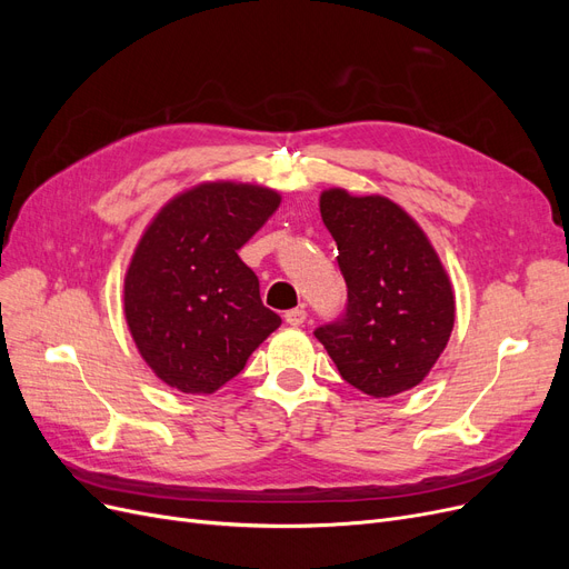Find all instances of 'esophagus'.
I'll use <instances>...</instances> for the list:
<instances>
[{"label": "esophagus", "mask_w": 569, "mask_h": 569, "mask_svg": "<svg viewBox=\"0 0 569 569\" xmlns=\"http://www.w3.org/2000/svg\"><path fill=\"white\" fill-rule=\"evenodd\" d=\"M303 320H306V308L303 306L301 308H291V311L284 313V322L291 325V327L303 325Z\"/></svg>", "instance_id": "1"}]
</instances>
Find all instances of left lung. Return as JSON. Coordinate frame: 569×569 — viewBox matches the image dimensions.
Instances as JSON below:
<instances>
[{
	"label": "left lung",
	"instance_id": "8db88e82",
	"mask_svg": "<svg viewBox=\"0 0 569 569\" xmlns=\"http://www.w3.org/2000/svg\"><path fill=\"white\" fill-rule=\"evenodd\" d=\"M320 216L339 249L349 287L341 322L325 325L318 341L339 375L372 399L418 387L435 368L456 322L449 272L403 206L322 189Z\"/></svg>",
	"mask_w": 569,
	"mask_h": 569
}]
</instances>
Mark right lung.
I'll return each instance as SVG.
<instances>
[{
    "instance_id": "obj_1",
    "label": "right lung",
    "mask_w": 569,
    "mask_h": 569,
    "mask_svg": "<svg viewBox=\"0 0 569 569\" xmlns=\"http://www.w3.org/2000/svg\"><path fill=\"white\" fill-rule=\"evenodd\" d=\"M280 201L263 184L206 180L149 220L126 270L123 313L137 351L170 389L218 391L282 325L237 253Z\"/></svg>"
}]
</instances>
